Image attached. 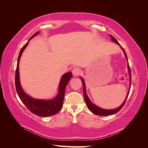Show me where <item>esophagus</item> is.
I'll return each mask as SVG.
<instances>
[{"mask_svg": "<svg viewBox=\"0 0 148 148\" xmlns=\"http://www.w3.org/2000/svg\"><path fill=\"white\" fill-rule=\"evenodd\" d=\"M80 73H81V70L79 68V67H75L72 70V73L74 77H77L78 76Z\"/></svg>", "mask_w": 148, "mask_h": 148, "instance_id": "34e87169", "label": "esophagus"}]
</instances>
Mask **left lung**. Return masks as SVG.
Instances as JSON below:
<instances>
[{
    "label": "left lung",
    "mask_w": 148,
    "mask_h": 148,
    "mask_svg": "<svg viewBox=\"0 0 148 148\" xmlns=\"http://www.w3.org/2000/svg\"><path fill=\"white\" fill-rule=\"evenodd\" d=\"M110 38L112 39V40L113 41H114L115 42L117 43V44H119V45H120V44L117 42V40H116V39L112 36L110 35ZM122 49H123V51L124 52V53H125V57H127V59H127V56L126 54V52H125V50L123 49V48L122 47ZM128 71H129V73H130V87H131V82H132V79H131V70H130V66H129V64H128ZM82 83H83V94H84V100H85V102H86V106L88 107V108L89 109V110H90L91 112H92V113L95 114L97 115H101V116H107V115H112V114H114L115 113L118 112L122 108L123 106H124L125 102H126L127 101V97L128 96V95H129V92L130 91H128V95L127 96V98L126 99H125V101L123 102V104L121 105L119 108L116 109H114V110H106V109H101L99 108V107H98L97 106H95L94 104H92V103L90 101V100H89V99L88 98L87 95H86V89H85V84H84V80L82 79Z\"/></svg>",
    "instance_id": "8db88e82"
}]
</instances>
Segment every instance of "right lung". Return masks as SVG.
Wrapping results in <instances>:
<instances>
[{
	"instance_id": "right-lung-1",
	"label": "right lung",
	"mask_w": 148,
	"mask_h": 148,
	"mask_svg": "<svg viewBox=\"0 0 148 148\" xmlns=\"http://www.w3.org/2000/svg\"><path fill=\"white\" fill-rule=\"evenodd\" d=\"M39 33V32H36L31 37L30 39L33 38ZM28 42L29 41L21 48L19 53L18 58L16 69L15 71V88L17 94L21 102L23 103L25 106L28 109V110L33 114L40 116V117H48V116L55 115L59 112L61 110L62 106H63L66 86L70 81L71 77H72V73L71 72H69L62 76L59 87V94H58V95L54 99L49 101L36 99L26 95L25 92L23 91V89H22L20 83L18 64L22 53H23L26 46L28 44Z\"/></svg>"
}]
</instances>
